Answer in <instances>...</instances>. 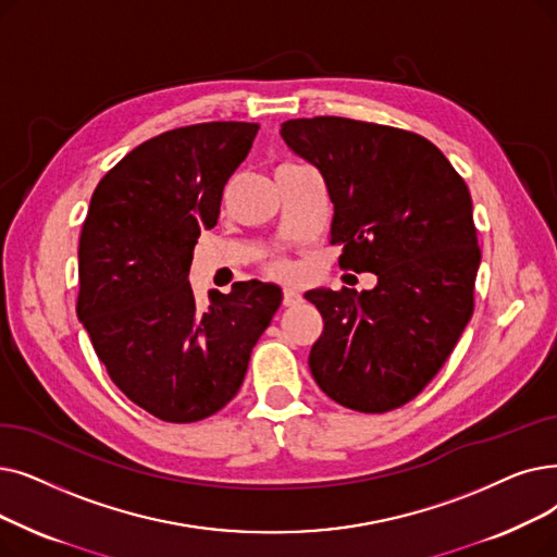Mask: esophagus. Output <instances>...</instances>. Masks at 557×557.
<instances>
[{
	"instance_id": "1",
	"label": "esophagus",
	"mask_w": 557,
	"mask_h": 557,
	"mask_svg": "<svg viewBox=\"0 0 557 557\" xmlns=\"http://www.w3.org/2000/svg\"><path fill=\"white\" fill-rule=\"evenodd\" d=\"M300 302H302V296L296 292V288H284V296H282L284 307H296Z\"/></svg>"
}]
</instances>
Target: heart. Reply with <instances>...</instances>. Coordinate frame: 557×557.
<instances>
[{
	"mask_svg": "<svg viewBox=\"0 0 557 557\" xmlns=\"http://www.w3.org/2000/svg\"><path fill=\"white\" fill-rule=\"evenodd\" d=\"M263 271L277 277V280H292L294 277V263L282 255H273L263 261Z\"/></svg>",
	"mask_w": 557,
	"mask_h": 557,
	"instance_id": "1",
	"label": "heart"
}]
</instances>
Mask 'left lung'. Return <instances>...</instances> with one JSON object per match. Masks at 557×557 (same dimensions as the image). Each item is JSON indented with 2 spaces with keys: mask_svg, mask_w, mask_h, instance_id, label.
Segmentation results:
<instances>
[{
  "mask_svg": "<svg viewBox=\"0 0 557 557\" xmlns=\"http://www.w3.org/2000/svg\"><path fill=\"white\" fill-rule=\"evenodd\" d=\"M321 171L338 265L375 273L371 292L311 288L323 317L309 369L338 405L382 414L417 398L473 313L480 248L465 180L428 138L317 115L280 129Z\"/></svg>",
  "mask_w": 557,
  "mask_h": 557,
  "instance_id": "1",
  "label": "left lung"
}]
</instances>
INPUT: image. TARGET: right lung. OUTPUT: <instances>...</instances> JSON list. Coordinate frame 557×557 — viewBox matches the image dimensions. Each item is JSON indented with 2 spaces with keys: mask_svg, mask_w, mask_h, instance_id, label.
Instances as JSON below:
<instances>
[{
  "mask_svg": "<svg viewBox=\"0 0 557 557\" xmlns=\"http://www.w3.org/2000/svg\"><path fill=\"white\" fill-rule=\"evenodd\" d=\"M257 123L163 132L120 159L95 188L79 236L77 313L109 377L168 423L223 409L282 302L275 284L234 282L200 309L193 248L219 223L223 188Z\"/></svg>",
  "mask_w": 557,
  "mask_h": 557,
  "instance_id": "obj_1",
  "label": "right lung"
}]
</instances>
